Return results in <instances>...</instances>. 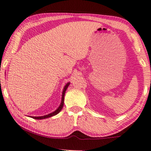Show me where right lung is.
<instances>
[{
  "mask_svg": "<svg viewBox=\"0 0 151 151\" xmlns=\"http://www.w3.org/2000/svg\"><path fill=\"white\" fill-rule=\"evenodd\" d=\"M70 85V83H68L67 84L65 85L64 86V88L63 89V92H62V101H61V104H60V106L58 107V109H57L55 110V111L51 112V113L49 114H47V115H44V116H30V117H32L35 119H47V118H49V117H51V116H53L54 115H56V114L59 113V112L61 111V110L63 108V106H64V96H65V93H66V91L67 88H68V87Z\"/></svg>",
  "mask_w": 151,
  "mask_h": 151,
  "instance_id": "1",
  "label": "right lung"
}]
</instances>
